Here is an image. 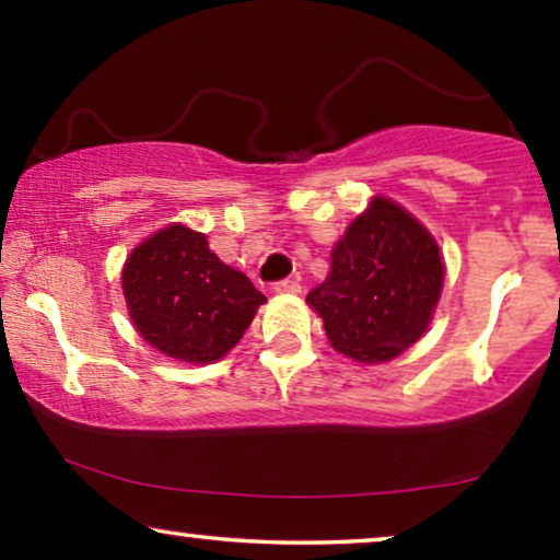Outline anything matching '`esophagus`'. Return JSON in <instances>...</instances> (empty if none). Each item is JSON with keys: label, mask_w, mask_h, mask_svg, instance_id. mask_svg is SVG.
Returning a JSON list of instances; mask_svg holds the SVG:
<instances>
[{"label": "esophagus", "mask_w": 560, "mask_h": 560, "mask_svg": "<svg viewBox=\"0 0 560 560\" xmlns=\"http://www.w3.org/2000/svg\"><path fill=\"white\" fill-rule=\"evenodd\" d=\"M275 293H280V295H298V293H301V282H298L295 278H285V280L275 282Z\"/></svg>", "instance_id": "obj_1"}]
</instances>
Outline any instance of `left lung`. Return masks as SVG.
I'll return each instance as SVG.
<instances>
[{
	"instance_id": "left-lung-1",
	"label": "left lung",
	"mask_w": 560,
	"mask_h": 560,
	"mask_svg": "<svg viewBox=\"0 0 560 560\" xmlns=\"http://www.w3.org/2000/svg\"><path fill=\"white\" fill-rule=\"evenodd\" d=\"M443 259L431 232L389 198H372L331 249V272L308 305L336 351L362 364L389 362L431 324Z\"/></svg>"
}]
</instances>
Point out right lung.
I'll return each instance as SVG.
<instances>
[{
	"instance_id": "obj_1",
	"label": "right lung",
	"mask_w": 560,
	"mask_h": 560,
	"mask_svg": "<svg viewBox=\"0 0 560 560\" xmlns=\"http://www.w3.org/2000/svg\"><path fill=\"white\" fill-rule=\"evenodd\" d=\"M129 318L165 357L211 364L236 347L267 298L221 262L206 234L171 224L137 244L121 270Z\"/></svg>"
}]
</instances>
